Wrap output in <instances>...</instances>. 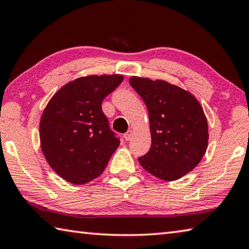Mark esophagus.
<instances>
[{"label": "esophagus", "instance_id": "34e87169", "mask_svg": "<svg viewBox=\"0 0 249 249\" xmlns=\"http://www.w3.org/2000/svg\"><path fill=\"white\" fill-rule=\"evenodd\" d=\"M132 136H133V130L132 129H128L127 132L124 134L125 141H130V138H132Z\"/></svg>", "mask_w": 249, "mask_h": 249}]
</instances>
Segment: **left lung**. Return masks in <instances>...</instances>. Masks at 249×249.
<instances>
[{"instance_id":"1","label":"left lung","mask_w":249,"mask_h":249,"mask_svg":"<svg viewBox=\"0 0 249 249\" xmlns=\"http://www.w3.org/2000/svg\"><path fill=\"white\" fill-rule=\"evenodd\" d=\"M148 108L151 146L138 161L159 179L175 181L199 165L208 148V120L196 98L165 80L129 78Z\"/></svg>"}]
</instances>
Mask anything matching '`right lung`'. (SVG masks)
Segmentation results:
<instances>
[{
    "mask_svg": "<svg viewBox=\"0 0 249 249\" xmlns=\"http://www.w3.org/2000/svg\"><path fill=\"white\" fill-rule=\"evenodd\" d=\"M123 79L122 74L77 78L46 105L39 123L40 148L49 166L68 182L78 185L98 178L119 147L101 104Z\"/></svg>",
    "mask_w": 249,
    "mask_h": 249,
    "instance_id": "obj_1",
    "label": "right lung"
}]
</instances>
